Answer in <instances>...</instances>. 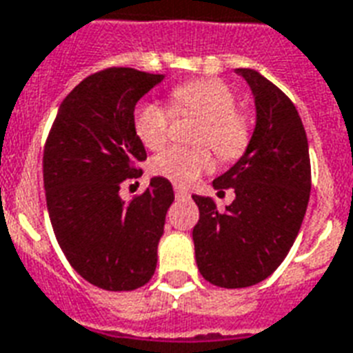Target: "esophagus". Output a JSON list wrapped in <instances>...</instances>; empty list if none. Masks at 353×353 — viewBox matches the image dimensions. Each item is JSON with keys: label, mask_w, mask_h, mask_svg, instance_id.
<instances>
[{"label": "esophagus", "mask_w": 353, "mask_h": 353, "mask_svg": "<svg viewBox=\"0 0 353 353\" xmlns=\"http://www.w3.org/2000/svg\"><path fill=\"white\" fill-rule=\"evenodd\" d=\"M174 197H176V199H188V197H190V192H188V190H184V188L174 186Z\"/></svg>", "instance_id": "obj_1"}]
</instances>
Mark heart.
I'll list each match as a JSON object with an SVG mask.
<instances>
[{"instance_id":"1","label":"heart","mask_w":353,"mask_h":353,"mask_svg":"<svg viewBox=\"0 0 353 353\" xmlns=\"http://www.w3.org/2000/svg\"><path fill=\"white\" fill-rule=\"evenodd\" d=\"M174 113H193L203 119L195 132V143L208 145L223 161L243 154L249 143V124L236 111V94L219 79H193L174 87L171 94ZM171 111L158 102H139L134 111V130L147 148L163 147L169 139ZM210 167V154L203 147H171L150 161L158 176L186 186Z\"/></svg>"}]
</instances>
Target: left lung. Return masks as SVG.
<instances>
[{"mask_svg": "<svg viewBox=\"0 0 353 353\" xmlns=\"http://www.w3.org/2000/svg\"><path fill=\"white\" fill-rule=\"evenodd\" d=\"M255 100V130L234 165L214 179L234 188V201L217 210L212 197L193 195L195 261L208 283L245 288L285 261L305 216L311 163L305 128L290 98L253 68H236Z\"/></svg>", "mask_w": 353, "mask_h": 353, "instance_id": "obj_1", "label": "left lung"}]
</instances>
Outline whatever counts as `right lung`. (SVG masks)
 I'll list each match as a JSON object with an SVG mask.
<instances>
[{"label":"right lung","mask_w":353,"mask_h":353,"mask_svg":"<svg viewBox=\"0 0 353 353\" xmlns=\"http://www.w3.org/2000/svg\"><path fill=\"white\" fill-rule=\"evenodd\" d=\"M163 78L123 66L92 74L63 100L44 147L55 238L70 266L104 290H136L156 270L173 186L152 176L130 203L121 199V186L139 179L137 163L147 160L134 130L136 104Z\"/></svg>","instance_id":"right-lung-1"}]
</instances>
